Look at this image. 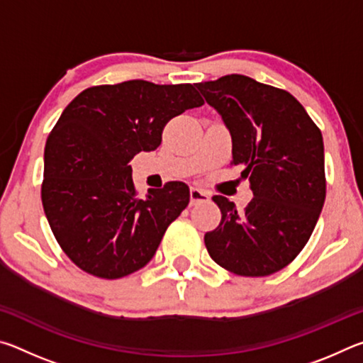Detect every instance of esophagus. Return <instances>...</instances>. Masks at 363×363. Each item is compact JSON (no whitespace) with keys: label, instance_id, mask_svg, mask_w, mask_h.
<instances>
[{"label":"esophagus","instance_id":"esophagus-1","mask_svg":"<svg viewBox=\"0 0 363 363\" xmlns=\"http://www.w3.org/2000/svg\"><path fill=\"white\" fill-rule=\"evenodd\" d=\"M208 200H210V194H208L206 190L196 189V187L190 189V206L205 203Z\"/></svg>","mask_w":363,"mask_h":363}]
</instances>
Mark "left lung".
I'll return each instance as SVG.
<instances>
[{
	"instance_id": "left-lung-1",
	"label": "left lung",
	"mask_w": 363,
	"mask_h": 363,
	"mask_svg": "<svg viewBox=\"0 0 363 363\" xmlns=\"http://www.w3.org/2000/svg\"><path fill=\"white\" fill-rule=\"evenodd\" d=\"M232 134V162L242 164L253 199L237 211L223 195L216 229L205 233L211 259L242 277H266L306 247L327 195L323 139L285 89L245 75L196 83Z\"/></svg>"
}]
</instances>
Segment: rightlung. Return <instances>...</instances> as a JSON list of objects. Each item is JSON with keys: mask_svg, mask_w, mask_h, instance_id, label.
Listing matches in <instances>:
<instances>
[{"mask_svg": "<svg viewBox=\"0 0 363 363\" xmlns=\"http://www.w3.org/2000/svg\"><path fill=\"white\" fill-rule=\"evenodd\" d=\"M203 104L192 84L131 79L91 86L65 107L46 140L41 201L75 266L113 280L152 259L189 187L167 182L140 199L130 162L157 149L171 118Z\"/></svg>", "mask_w": 363, "mask_h": 363, "instance_id": "obj_1", "label": "right lung"}]
</instances>
